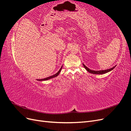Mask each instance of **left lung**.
Masks as SVG:
<instances>
[{"mask_svg":"<svg viewBox=\"0 0 131 131\" xmlns=\"http://www.w3.org/2000/svg\"><path fill=\"white\" fill-rule=\"evenodd\" d=\"M83 66H84V68L88 71V72L90 73H92V74H105V73H108L109 72H110V71H111L112 70H113L115 67L116 66H114V67H113V68H110V69H106V70H98V71H96V70H91L89 68H88V67H87L85 65H84V64H83Z\"/></svg>","mask_w":131,"mask_h":131,"instance_id":"8db88e82","label":"left lung"}]
</instances>
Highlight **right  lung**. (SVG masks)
I'll use <instances>...</instances> for the list:
<instances>
[{
    "mask_svg": "<svg viewBox=\"0 0 131 131\" xmlns=\"http://www.w3.org/2000/svg\"><path fill=\"white\" fill-rule=\"evenodd\" d=\"M62 67H61V69H59V70L58 71V72L56 73V74H54V75H52V76H51V77H47V78H44V79H38V80H39V81H43V80H49V79H51V78H54V77H56L57 76H58V75H59V73L61 72V69H62Z\"/></svg>",
    "mask_w": 131,
    "mask_h": 131,
    "instance_id": "add662e5",
    "label": "right lung"
}]
</instances>
